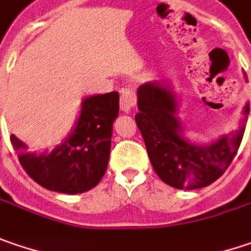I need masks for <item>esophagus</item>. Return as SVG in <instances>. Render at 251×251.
Here are the masks:
<instances>
[{"mask_svg":"<svg viewBox=\"0 0 251 251\" xmlns=\"http://www.w3.org/2000/svg\"><path fill=\"white\" fill-rule=\"evenodd\" d=\"M137 103V97H135V93L131 89H123L121 90V97H120V108L121 111L124 113H128L131 111V108H134Z\"/></svg>","mask_w":251,"mask_h":251,"instance_id":"esophagus-1","label":"esophagus"}]
</instances>
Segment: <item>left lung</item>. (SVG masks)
Returning <instances> with one entry per match:
<instances>
[{"label": "left lung", "instance_id": "obj_1", "mask_svg": "<svg viewBox=\"0 0 251 251\" xmlns=\"http://www.w3.org/2000/svg\"><path fill=\"white\" fill-rule=\"evenodd\" d=\"M137 96L140 113L135 114V123L161 181L176 189H199L223 175L243 140L249 104L243 108L245 117L237 131L210 144L196 145L182 135L183 128L176 117L178 100L168 83H144Z\"/></svg>", "mask_w": 251, "mask_h": 251}]
</instances>
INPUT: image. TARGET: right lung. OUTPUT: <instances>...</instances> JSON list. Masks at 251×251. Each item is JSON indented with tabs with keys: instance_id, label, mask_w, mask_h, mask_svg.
Returning a JSON list of instances; mask_svg holds the SVG:
<instances>
[{
	"instance_id": "1",
	"label": "right lung",
	"mask_w": 251,
	"mask_h": 251,
	"mask_svg": "<svg viewBox=\"0 0 251 251\" xmlns=\"http://www.w3.org/2000/svg\"><path fill=\"white\" fill-rule=\"evenodd\" d=\"M119 100L117 92L86 97L73 131L50 152H26L28 147L11 135L22 168L49 191L70 195L90 191L106 174Z\"/></svg>"
}]
</instances>
